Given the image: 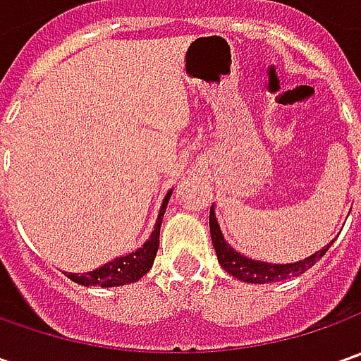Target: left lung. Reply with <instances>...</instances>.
Instances as JSON below:
<instances>
[{"instance_id":"left-lung-1","label":"left lung","mask_w":361,"mask_h":361,"mask_svg":"<svg viewBox=\"0 0 361 361\" xmlns=\"http://www.w3.org/2000/svg\"><path fill=\"white\" fill-rule=\"evenodd\" d=\"M209 227H211V239H213V247L216 251V259L221 263V267L227 271L229 275L241 279L245 283H273V281H283V279H291L298 277L301 273L313 267L322 257L326 255V251L331 247V243L324 247L322 251H315L312 257L298 261V263H287V265H271V263H261V261H253L247 259L241 253H237L233 247H229L223 233L219 229V223L215 219V211L211 207V215H209Z\"/></svg>"}]
</instances>
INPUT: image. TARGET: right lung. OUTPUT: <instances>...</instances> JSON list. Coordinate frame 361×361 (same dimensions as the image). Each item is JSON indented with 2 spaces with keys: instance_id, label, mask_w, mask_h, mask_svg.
<instances>
[{
  "instance_id": "add662e5",
  "label": "right lung",
  "mask_w": 361,
  "mask_h": 361,
  "mask_svg": "<svg viewBox=\"0 0 361 361\" xmlns=\"http://www.w3.org/2000/svg\"><path fill=\"white\" fill-rule=\"evenodd\" d=\"M169 199H171V192L162 201L159 221L154 225V231H152L150 239L140 249H136L134 253H128L126 257H118V259L106 263L100 269H94L90 273H68V277L72 281H76V283L86 285V287H90V285H98V287H118V285L138 281L142 275L148 273V269L154 263V257H157L160 243V223H162V216H164V211H166Z\"/></svg>"
}]
</instances>
